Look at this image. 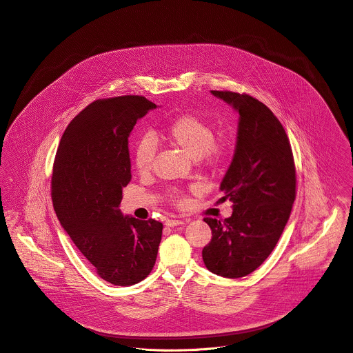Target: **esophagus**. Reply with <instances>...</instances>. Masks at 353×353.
I'll return each instance as SVG.
<instances>
[{
  "label": "esophagus",
  "mask_w": 353,
  "mask_h": 353,
  "mask_svg": "<svg viewBox=\"0 0 353 353\" xmlns=\"http://www.w3.org/2000/svg\"><path fill=\"white\" fill-rule=\"evenodd\" d=\"M181 224H183L182 220H176V219H167L165 220L167 227H176V225H181Z\"/></svg>",
  "instance_id": "obj_1"
}]
</instances>
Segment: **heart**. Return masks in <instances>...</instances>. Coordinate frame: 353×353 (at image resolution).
Instances as JSON below:
<instances>
[{
  "mask_svg": "<svg viewBox=\"0 0 353 353\" xmlns=\"http://www.w3.org/2000/svg\"><path fill=\"white\" fill-rule=\"evenodd\" d=\"M167 140L181 148L192 159H203L216 161L224 153V145L214 141L212 126L196 115H182L174 119L165 130ZM156 156V143L151 136H144L139 140L134 150V165L140 174L150 172ZM176 202L182 203L181 199Z\"/></svg>",
  "mask_w": 353,
  "mask_h": 353,
  "instance_id": "obj_1",
  "label": "heart"
}]
</instances>
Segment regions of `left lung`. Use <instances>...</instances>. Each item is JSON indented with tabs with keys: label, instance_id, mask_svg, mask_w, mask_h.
<instances>
[{
	"label": "left lung",
	"instance_id": "1",
	"mask_svg": "<svg viewBox=\"0 0 353 353\" xmlns=\"http://www.w3.org/2000/svg\"><path fill=\"white\" fill-rule=\"evenodd\" d=\"M238 114L232 161L220 183L232 202L224 221L203 219L212 239L202 250L208 270L227 279L254 272L276 248L296 192L295 163L287 133L274 114L250 95L210 91Z\"/></svg>",
	"mask_w": 353,
	"mask_h": 353
}]
</instances>
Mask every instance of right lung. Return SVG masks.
<instances>
[{"label":"right lung","instance_id":"add662e5","mask_svg":"<svg viewBox=\"0 0 353 353\" xmlns=\"http://www.w3.org/2000/svg\"><path fill=\"white\" fill-rule=\"evenodd\" d=\"M144 97L97 101L68 125L52 167L57 217L103 280L128 287L153 269L163 224L123 216L122 189L130 182L129 136L156 108Z\"/></svg>","mask_w":353,"mask_h":353}]
</instances>
